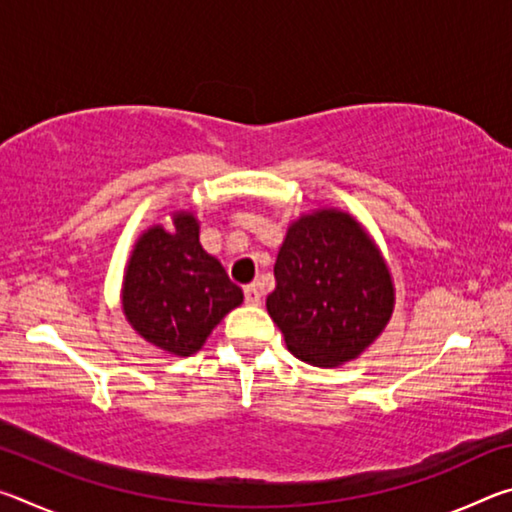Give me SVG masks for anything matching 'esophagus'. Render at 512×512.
<instances>
[{
	"instance_id": "esophagus-1",
	"label": "esophagus",
	"mask_w": 512,
	"mask_h": 512,
	"mask_svg": "<svg viewBox=\"0 0 512 512\" xmlns=\"http://www.w3.org/2000/svg\"><path fill=\"white\" fill-rule=\"evenodd\" d=\"M244 298H246V305H262V296H259V289L257 284H248V287L244 289Z\"/></svg>"
}]
</instances>
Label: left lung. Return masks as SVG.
I'll use <instances>...</instances> for the list:
<instances>
[{"label": "left lung", "mask_w": 512, "mask_h": 512, "mask_svg": "<svg viewBox=\"0 0 512 512\" xmlns=\"http://www.w3.org/2000/svg\"><path fill=\"white\" fill-rule=\"evenodd\" d=\"M266 309L289 352L318 368L359 359L395 309L386 257L357 216L318 207L289 223Z\"/></svg>", "instance_id": "left-lung-1"}]
</instances>
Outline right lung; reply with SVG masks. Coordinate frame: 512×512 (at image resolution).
<instances>
[{"instance_id": "1", "label": "right lung", "mask_w": 512, "mask_h": 512, "mask_svg": "<svg viewBox=\"0 0 512 512\" xmlns=\"http://www.w3.org/2000/svg\"><path fill=\"white\" fill-rule=\"evenodd\" d=\"M133 244L121 280V311L146 343L192 357L221 320L244 302L221 262L205 253L192 210L169 212Z\"/></svg>"}]
</instances>
